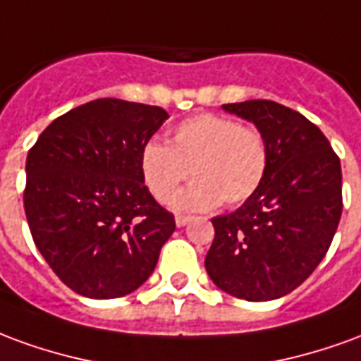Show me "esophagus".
<instances>
[{"label": "esophagus", "mask_w": 361, "mask_h": 361, "mask_svg": "<svg viewBox=\"0 0 361 361\" xmlns=\"http://www.w3.org/2000/svg\"><path fill=\"white\" fill-rule=\"evenodd\" d=\"M189 222H191V216H188V214H176V224L178 226H185Z\"/></svg>", "instance_id": "esophagus-1"}]
</instances>
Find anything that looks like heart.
Segmentation results:
<instances>
[{
  "label": "heart",
  "mask_w": 361,
  "mask_h": 361,
  "mask_svg": "<svg viewBox=\"0 0 361 361\" xmlns=\"http://www.w3.org/2000/svg\"><path fill=\"white\" fill-rule=\"evenodd\" d=\"M269 145L253 126L222 114H197L173 127L170 145L150 141L142 147L141 170L150 193L170 203L189 176V185L173 204L207 211L219 203H245L265 180Z\"/></svg>",
  "instance_id": "b5f03b06"
}]
</instances>
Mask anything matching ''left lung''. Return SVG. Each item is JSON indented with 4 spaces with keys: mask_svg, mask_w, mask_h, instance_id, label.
Listing matches in <instances>:
<instances>
[{
    "mask_svg": "<svg viewBox=\"0 0 361 361\" xmlns=\"http://www.w3.org/2000/svg\"><path fill=\"white\" fill-rule=\"evenodd\" d=\"M222 108L265 135L269 168L238 211L212 219L204 267L230 295L276 300L300 286L331 247L342 214L341 158L315 123L282 104L245 100Z\"/></svg>",
    "mask_w": 361,
    "mask_h": 361,
    "instance_id": "8db88e82",
    "label": "left lung"
}]
</instances>
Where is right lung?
Instances as JSON below:
<instances>
[{
    "label": "right lung",
    "instance_id": "obj_1",
    "mask_svg": "<svg viewBox=\"0 0 361 361\" xmlns=\"http://www.w3.org/2000/svg\"><path fill=\"white\" fill-rule=\"evenodd\" d=\"M158 106L98 98L46 127L28 150L25 214L58 279L94 300L149 279L176 220L154 201L142 147L164 123Z\"/></svg>",
    "mask_w": 361,
    "mask_h": 361
}]
</instances>
